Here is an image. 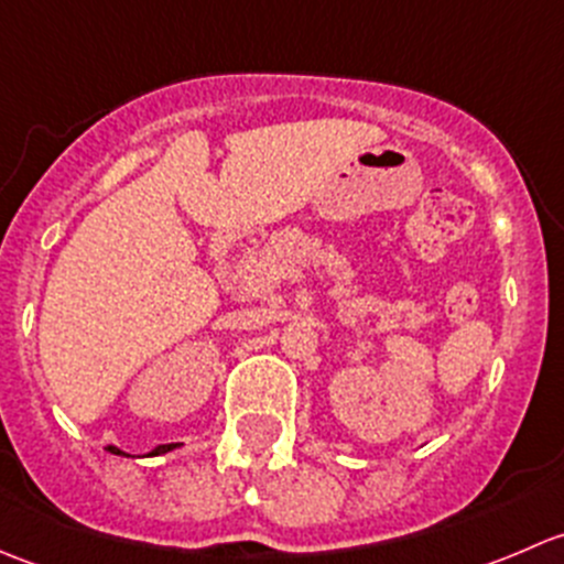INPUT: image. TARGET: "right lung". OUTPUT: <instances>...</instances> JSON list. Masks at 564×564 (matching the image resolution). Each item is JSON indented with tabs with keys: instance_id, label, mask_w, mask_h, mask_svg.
Returning <instances> with one entry per match:
<instances>
[{
	"instance_id": "right-lung-1",
	"label": "right lung",
	"mask_w": 564,
	"mask_h": 564,
	"mask_svg": "<svg viewBox=\"0 0 564 564\" xmlns=\"http://www.w3.org/2000/svg\"><path fill=\"white\" fill-rule=\"evenodd\" d=\"M117 453H119V451H117Z\"/></svg>"
}]
</instances>
